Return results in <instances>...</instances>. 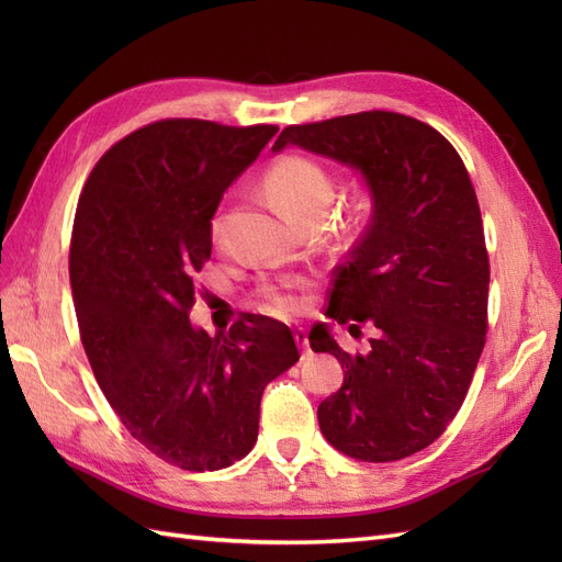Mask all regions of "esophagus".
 Instances as JSON below:
<instances>
[{
    "label": "esophagus",
    "instance_id": "34e87169",
    "mask_svg": "<svg viewBox=\"0 0 562 562\" xmlns=\"http://www.w3.org/2000/svg\"><path fill=\"white\" fill-rule=\"evenodd\" d=\"M294 340H296V345H300L304 352H308V333L304 328H296L294 330Z\"/></svg>",
    "mask_w": 562,
    "mask_h": 562
}]
</instances>
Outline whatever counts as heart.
<instances>
[{"label": "heart", "instance_id": "b5f03b06", "mask_svg": "<svg viewBox=\"0 0 562 562\" xmlns=\"http://www.w3.org/2000/svg\"><path fill=\"white\" fill-rule=\"evenodd\" d=\"M266 188L274 205L290 222H300L308 214L324 217L333 195H336V186H333L326 166L302 157V154H290V157L274 161L266 173ZM212 229L214 234L220 232V220H214ZM260 306L272 316H292L296 312V300L288 292L268 290L262 294Z\"/></svg>", "mask_w": 562, "mask_h": 562}]
</instances>
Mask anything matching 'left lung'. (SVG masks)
Wrapping results in <instances>:
<instances>
[{
	"label": "left lung",
	"instance_id": "left-lung-1",
	"mask_svg": "<svg viewBox=\"0 0 562 562\" xmlns=\"http://www.w3.org/2000/svg\"><path fill=\"white\" fill-rule=\"evenodd\" d=\"M288 145L355 166L374 200L364 236L333 272L326 316L379 336L350 355L324 324L308 333L345 369L318 405L321 432L352 459H405L457 417L485 345L491 260L479 198L451 142L403 113L290 125L272 149Z\"/></svg>",
	"mask_w": 562,
	"mask_h": 562
}]
</instances>
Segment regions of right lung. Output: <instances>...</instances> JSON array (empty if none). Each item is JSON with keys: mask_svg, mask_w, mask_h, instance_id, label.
<instances>
[{"mask_svg": "<svg viewBox=\"0 0 562 562\" xmlns=\"http://www.w3.org/2000/svg\"><path fill=\"white\" fill-rule=\"evenodd\" d=\"M278 125L166 117L103 154L79 195L69 282L103 396L139 445L183 471H220L258 437L260 396L300 360L280 321L190 324L212 214Z\"/></svg>", "mask_w": 562, "mask_h": 562, "instance_id": "obj_1", "label": "right lung"}]
</instances>
